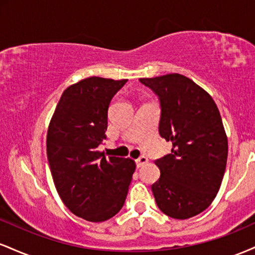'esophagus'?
Returning a JSON list of instances; mask_svg holds the SVG:
<instances>
[{"mask_svg":"<svg viewBox=\"0 0 255 255\" xmlns=\"http://www.w3.org/2000/svg\"><path fill=\"white\" fill-rule=\"evenodd\" d=\"M147 162H148L147 157H145V156H140V157L137 158V159L135 160V163H136V166H137V168H139V166H141V165L146 164V163H147Z\"/></svg>","mask_w":255,"mask_h":255,"instance_id":"esophagus-1","label":"esophagus"}]
</instances>
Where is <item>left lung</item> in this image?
Listing matches in <instances>:
<instances>
[{
	"label": "left lung",
	"instance_id": "obj_1",
	"mask_svg": "<svg viewBox=\"0 0 255 255\" xmlns=\"http://www.w3.org/2000/svg\"><path fill=\"white\" fill-rule=\"evenodd\" d=\"M159 98V134L171 153L157 159L160 170L151 189L157 206L171 218L187 219L211 205L223 180L228 139L211 96L184 75L142 78Z\"/></svg>",
	"mask_w": 255,
	"mask_h": 255
}]
</instances>
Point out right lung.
Masks as SVG:
<instances>
[{
  "mask_svg": "<svg viewBox=\"0 0 255 255\" xmlns=\"http://www.w3.org/2000/svg\"><path fill=\"white\" fill-rule=\"evenodd\" d=\"M127 80L86 78L64 90L46 135L49 166L61 200L78 217L104 222L124 206L135 170L130 158L104 156L111 99Z\"/></svg>",
  "mask_w": 255,
  "mask_h": 255,
  "instance_id": "right-lung-1",
  "label": "right lung"
}]
</instances>
